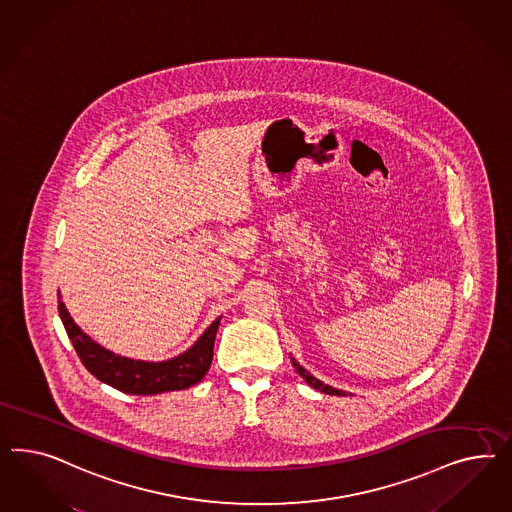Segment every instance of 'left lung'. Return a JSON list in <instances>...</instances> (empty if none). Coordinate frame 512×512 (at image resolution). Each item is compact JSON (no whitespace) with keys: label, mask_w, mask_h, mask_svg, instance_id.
Segmentation results:
<instances>
[{"label":"left lung","mask_w":512,"mask_h":512,"mask_svg":"<svg viewBox=\"0 0 512 512\" xmlns=\"http://www.w3.org/2000/svg\"><path fill=\"white\" fill-rule=\"evenodd\" d=\"M291 362H293V366H295L296 372L302 375V379L310 385V387L317 388V390H321V392H325V394H334V396H345V392L343 390H338V388L328 387L325 383H321L317 377H313L310 372H306L298 362H296L295 358L291 357Z\"/></svg>","instance_id":"8db88e82"}]
</instances>
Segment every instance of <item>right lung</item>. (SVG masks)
<instances>
[{
	"instance_id": "right-lung-1",
	"label": "right lung",
	"mask_w": 512,
	"mask_h": 512,
	"mask_svg": "<svg viewBox=\"0 0 512 512\" xmlns=\"http://www.w3.org/2000/svg\"><path fill=\"white\" fill-rule=\"evenodd\" d=\"M58 311L67 336L86 370L110 387L135 396H154L161 392L184 390L197 385L210 370L217 326L221 321V317H217L186 353L163 362H144L120 357L93 341L75 325L62 300L58 302Z\"/></svg>"
}]
</instances>
